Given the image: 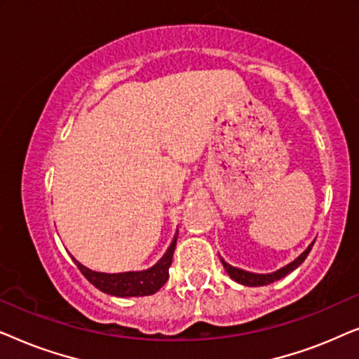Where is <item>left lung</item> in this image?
<instances>
[{
  "instance_id": "obj_1",
  "label": "left lung",
  "mask_w": 359,
  "mask_h": 359,
  "mask_svg": "<svg viewBox=\"0 0 359 359\" xmlns=\"http://www.w3.org/2000/svg\"><path fill=\"white\" fill-rule=\"evenodd\" d=\"M313 243H316V240L309 245V247L306 248V252H302L299 257L294 259V262H291L289 264H286V266H283L281 269H278V271L274 273H268V274H258V273H250V271H245V269H240V268H235L232 266V264H229L227 262H225L224 258H220V262H222L225 271L229 273V276L233 279V281H237L238 284H243V286H250V287H257V286H266V284H271L274 281H279V279L287 276L289 273L294 271L297 266H301V264L304 263V259L307 258L309 252H311Z\"/></svg>"
}]
</instances>
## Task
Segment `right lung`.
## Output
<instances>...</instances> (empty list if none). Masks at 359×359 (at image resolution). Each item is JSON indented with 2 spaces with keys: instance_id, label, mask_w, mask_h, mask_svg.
Instances as JSON below:
<instances>
[{
  "instance_id": "add662e5",
  "label": "right lung",
  "mask_w": 359,
  "mask_h": 359,
  "mask_svg": "<svg viewBox=\"0 0 359 359\" xmlns=\"http://www.w3.org/2000/svg\"><path fill=\"white\" fill-rule=\"evenodd\" d=\"M176 238H178V230H176L173 240H171L168 250H166L163 257L156 262L154 266L144 271H126V273H100L93 271V269L86 268L85 264L73 262L78 266V269L83 273L88 281L93 286L100 289V291L109 294V296L116 297H140V296H151L163 284L168 281V269L173 262V253L176 248Z\"/></svg>"
}]
</instances>
